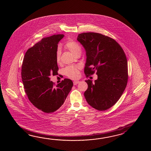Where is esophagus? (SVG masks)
Here are the masks:
<instances>
[{
	"label": "esophagus",
	"mask_w": 151,
	"mask_h": 151,
	"mask_svg": "<svg viewBox=\"0 0 151 151\" xmlns=\"http://www.w3.org/2000/svg\"><path fill=\"white\" fill-rule=\"evenodd\" d=\"M79 83V81H73V84H74V85H76Z\"/></svg>",
	"instance_id": "esophagus-1"
}]
</instances>
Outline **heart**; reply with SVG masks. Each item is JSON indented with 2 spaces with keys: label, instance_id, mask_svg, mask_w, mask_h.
<instances>
[{
  "label": "heart",
  "instance_id": "b5f03b06",
  "mask_svg": "<svg viewBox=\"0 0 151 151\" xmlns=\"http://www.w3.org/2000/svg\"><path fill=\"white\" fill-rule=\"evenodd\" d=\"M65 48H67L72 54L76 56L80 55L81 53V48L80 45L77 42H74L72 40H68L65 44ZM61 55V49L58 47L56 51V58L58 63L60 61ZM79 66H69L65 68L64 70V74L68 77L72 79H76L79 76Z\"/></svg>",
  "mask_w": 151,
  "mask_h": 151
}]
</instances>
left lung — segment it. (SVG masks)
<instances>
[{
  "label": "left lung",
  "instance_id": "1",
  "mask_svg": "<svg viewBox=\"0 0 151 151\" xmlns=\"http://www.w3.org/2000/svg\"><path fill=\"white\" fill-rule=\"evenodd\" d=\"M77 40L86 51L85 74L96 70L98 79L85 80L88 88L84 93L87 102L99 111L109 109L125 89L128 80L127 61L124 51L113 39L98 33H83Z\"/></svg>",
  "mask_w": 151,
  "mask_h": 151
}]
</instances>
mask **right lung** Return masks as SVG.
Returning a JSON list of instances; mask_svg holds the SVG:
<instances>
[{
	"label": "right lung",
	"mask_w": 151,
	"mask_h": 151,
	"mask_svg": "<svg viewBox=\"0 0 151 151\" xmlns=\"http://www.w3.org/2000/svg\"><path fill=\"white\" fill-rule=\"evenodd\" d=\"M64 37L57 35L42 39L26 52L22 67V78L29 100L38 109L51 113L59 109L73 86L65 79L56 86L50 76L58 74L56 51Z\"/></svg>",
	"instance_id": "obj_1"
}]
</instances>
